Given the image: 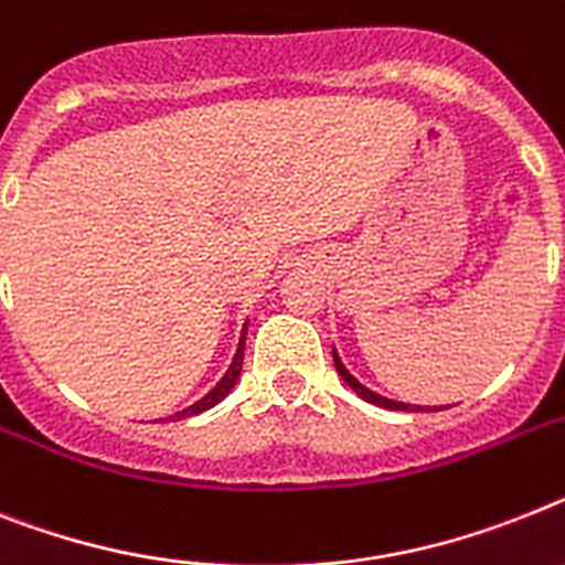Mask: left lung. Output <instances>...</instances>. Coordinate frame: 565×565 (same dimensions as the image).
Here are the masks:
<instances>
[{"mask_svg":"<svg viewBox=\"0 0 565 565\" xmlns=\"http://www.w3.org/2000/svg\"><path fill=\"white\" fill-rule=\"evenodd\" d=\"M333 359H335V371L341 373V379H344V382H348V385L353 387V391L359 393V396H362V399L373 402V405H379V407H387V411H422V407H416V405H405V402H391V399H385V396H379V393L367 391V387L359 385V382H355V379L350 376L348 371H344V364L339 362V355L333 353Z\"/></svg>","mask_w":565,"mask_h":565,"instance_id":"obj_1","label":"left lung"}]
</instances>
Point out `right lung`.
<instances>
[{
	"instance_id": "right-lung-1",
	"label": "right lung",
	"mask_w": 565,
	"mask_h": 565,
	"mask_svg": "<svg viewBox=\"0 0 565 565\" xmlns=\"http://www.w3.org/2000/svg\"><path fill=\"white\" fill-rule=\"evenodd\" d=\"M244 335H246V330H244ZM244 335H241V344H238V353H235V359H232V367L230 371H226V376L221 379V382H217L215 387H212L210 393H206V396H203L201 402H194L192 407H186V411H180L178 416H174V419H186V416H194V414H203V411H210L212 405H217V402L224 399L226 393L232 391V387H235V382H238V376H241V364H244Z\"/></svg>"
}]
</instances>
